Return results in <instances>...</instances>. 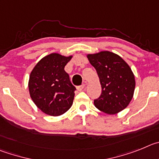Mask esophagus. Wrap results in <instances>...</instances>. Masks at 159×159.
Wrapping results in <instances>:
<instances>
[{
	"label": "esophagus",
	"mask_w": 159,
	"mask_h": 159,
	"mask_svg": "<svg viewBox=\"0 0 159 159\" xmlns=\"http://www.w3.org/2000/svg\"><path fill=\"white\" fill-rule=\"evenodd\" d=\"M84 88H85V85L83 84V85H79V86L77 87V89H78V91H82L83 89Z\"/></svg>",
	"instance_id": "34e87169"
}]
</instances>
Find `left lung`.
I'll return each instance as SVG.
<instances>
[{"label": "left lung", "instance_id": "left-lung-1", "mask_svg": "<svg viewBox=\"0 0 159 159\" xmlns=\"http://www.w3.org/2000/svg\"><path fill=\"white\" fill-rule=\"evenodd\" d=\"M97 70L101 85V96L94 105L107 114H116L129 104L135 91V76L121 57L110 51L87 55Z\"/></svg>", "mask_w": 159, "mask_h": 159}]
</instances>
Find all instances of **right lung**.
I'll return each mask as SVG.
<instances>
[{
  "mask_svg": "<svg viewBox=\"0 0 159 159\" xmlns=\"http://www.w3.org/2000/svg\"><path fill=\"white\" fill-rule=\"evenodd\" d=\"M71 58L53 53L43 58L30 74L28 88L31 98L48 115H62L72 105L76 88L64 70Z\"/></svg>",
  "mask_w": 159,
  "mask_h": 159,
  "instance_id": "right-lung-1",
  "label": "right lung"
}]
</instances>
